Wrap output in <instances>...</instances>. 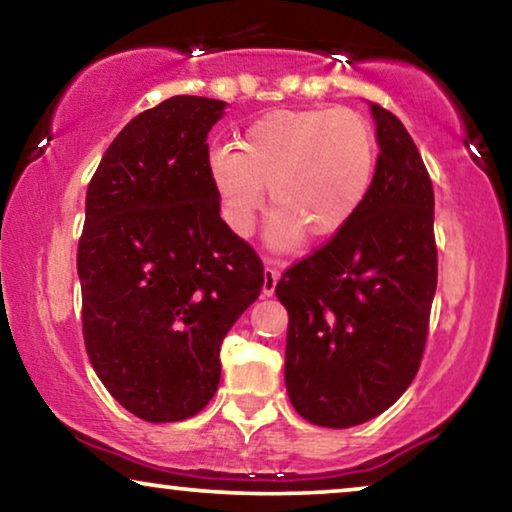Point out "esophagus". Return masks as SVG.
<instances>
[{
  "label": "esophagus",
  "instance_id": "1",
  "mask_svg": "<svg viewBox=\"0 0 512 512\" xmlns=\"http://www.w3.org/2000/svg\"><path fill=\"white\" fill-rule=\"evenodd\" d=\"M278 278H281V274H278L274 267H264V285H262V295L264 297L274 295Z\"/></svg>",
  "mask_w": 512,
  "mask_h": 512
}]
</instances>
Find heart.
Here are the masks:
<instances>
[{
    "label": "heart",
    "mask_w": 512,
    "mask_h": 512,
    "mask_svg": "<svg viewBox=\"0 0 512 512\" xmlns=\"http://www.w3.org/2000/svg\"><path fill=\"white\" fill-rule=\"evenodd\" d=\"M372 128L353 109H278L252 121L236 149L217 147L208 159L222 220L250 236L269 189L274 215L269 245L292 250L304 231L313 241L337 236L372 187Z\"/></svg>",
    "instance_id": "b5f03b06"
}]
</instances>
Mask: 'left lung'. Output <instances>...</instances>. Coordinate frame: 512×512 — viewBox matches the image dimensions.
I'll return each mask as SVG.
<instances>
[{
  "mask_svg": "<svg viewBox=\"0 0 512 512\" xmlns=\"http://www.w3.org/2000/svg\"><path fill=\"white\" fill-rule=\"evenodd\" d=\"M370 112L379 156L363 208L276 285L290 403L327 428L365 424L407 391L438 285L431 177L400 119Z\"/></svg>",
  "mask_w": 512,
  "mask_h": 512,
  "instance_id": "8db88e82",
  "label": "left lung"
}]
</instances>
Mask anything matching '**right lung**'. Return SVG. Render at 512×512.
Instances as JSON below:
<instances>
[{"label":"right lung","mask_w":512,"mask_h":512,"mask_svg":"<svg viewBox=\"0 0 512 512\" xmlns=\"http://www.w3.org/2000/svg\"><path fill=\"white\" fill-rule=\"evenodd\" d=\"M227 102L175 95L128 121L86 192L77 252L84 342L135 417H194L220 384V346L260 297V257L220 217L208 133Z\"/></svg>","instance_id":"add662e5"}]
</instances>
